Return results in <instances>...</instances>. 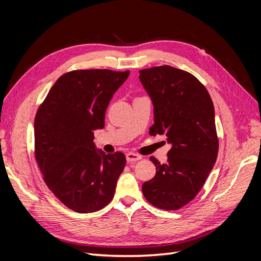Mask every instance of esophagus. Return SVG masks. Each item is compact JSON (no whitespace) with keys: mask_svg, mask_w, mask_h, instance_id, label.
<instances>
[{"mask_svg":"<svg viewBox=\"0 0 261 261\" xmlns=\"http://www.w3.org/2000/svg\"><path fill=\"white\" fill-rule=\"evenodd\" d=\"M141 159V156L139 154H136L134 152H128L127 154H126V160H127V162H135V161H138Z\"/></svg>","mask_w":261,"mask_h":261,"instance_id":"esophagus-1","label":"esophagus"}]
</instances>
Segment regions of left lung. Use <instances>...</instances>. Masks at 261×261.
Listing matches in <instances>:
<instances>
[{
  "mask_svg": "<svg viewBox=\"0 0 261 261\" xmlns=\"http://www.w3.org/2000/svg\"><path fill=\"white\" fill-rule=\"evenodd\" d=\"M139 81L153 106L150 135H165L171 145L167 163L150 158L156 173L143 184V194L156 208L177 210L199 193L216 163L215 107L204 86L185 70L141 69Z\"/></svg>",
  "mask_w": 261,
  "mask_h": 261,
  "instance_id": "obj_1",
  "label": "left lung"
}]
</instances>
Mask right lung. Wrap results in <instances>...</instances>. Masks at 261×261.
<instances>
[{"label":"right lung","instance_id":"right-lung-1","mask_svg":"<svg viewBox=\"0 0 261 261\" xmlns=\"http://www.w3.org/2000/svg\"><path fill=\"white\" fill-rule=\"evenodd\" d=\"M129 70H73L50 89L35 118V154L45 184L66 207L90 213L112 200L126 158L102 151L93 132Z\"/></svg>","mask_w":261,"mask_h":261}]
</instances>
